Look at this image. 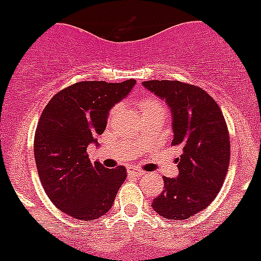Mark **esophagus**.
Listing matches in <instances>:
<instances>
[{"label":"esophagus","instance_id":"1","mask_svg":"<svg viewBox=\"0 0 261 261\" xmlns=\"http://www.w3.org/2000/svg\"><path fill=\"white\" fill-rule=\"evenodd\" d=\"M128 171H130V174L135 175V177H146V171L139 170V169H131Z\"/></svg>","mask_w":261,"mask_h":261}]
</instances>
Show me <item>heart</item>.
Wrapping results in <instances>:
<instances>
[{
  "mask_svg": "<svg viewBox=\"0 0 261 261\" xmlns=\"http://www.w3.org/2000/svg\"><path fill=\"white\" fill-rule=\"evenodd\" d=\"M152 110H162V111H164L162 106H161L158 101L152 100V99H145V100L141 103V111L142 112L152 111ZM115 111H116V109L112 110V112H115Z\"/></svg>",
  "mask_w": 261,
  "mask_h": 261,
  "instance_id": "heart-1",
  "label": "heart"
}]
</instances>
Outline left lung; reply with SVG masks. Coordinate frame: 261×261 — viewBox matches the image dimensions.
I'll return each mask as SVG.
<instances>
[{
	"label": "left lung",
	"instance_id": "left-lung-1",
	"mask_svg": "<svg viewBox=\"0 0 261 261\" xmlns=\"http://www.w3.org/2000/svg\"><path fill=\"white\" fill-rule=\"evenodd\" d=\"M142 84L170 109L171 145L182 149L175 161L178 175L164 177V192L151 206L165 219H189L207 207L225 181L230 158L225 119L215 99L200 87L178 80Z\"/></svg>",
	"mask_w": 261,
	"mask_h": 261
}]
</instances>
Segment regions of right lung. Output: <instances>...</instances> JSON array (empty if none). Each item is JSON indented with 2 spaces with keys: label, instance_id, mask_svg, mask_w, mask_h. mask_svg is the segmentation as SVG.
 <instances>
[{
  "label": "right lung",
  "instance_id": "obj_1",
  "mask_svg": "<svg viewBox=\"0 0 261 261\" xmlns=\"http://www.w3.org/2000/svg\"><path fill=\"white\" fill-rule=\"evenodd\" d=\"M135 83H76L55 95L40 116L35 135L40 181L49 200L75 219L94 221L106 215L126 179L124 166L91 164L87 147L99 146L110 111Z\"/></svg>",
  "mask_w": 261,
  "mask_h": 261
}]
</instances>
